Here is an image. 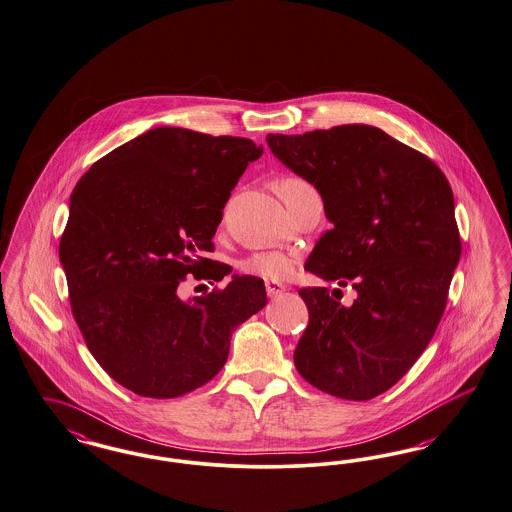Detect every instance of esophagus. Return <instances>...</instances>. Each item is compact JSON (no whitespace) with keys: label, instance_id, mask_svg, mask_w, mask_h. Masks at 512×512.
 I'll list each match as a JSON object with an SVG mask.
<instances>
[{"label":"esophagus","instance_id":"1","mask_svg":"<svg viewBox=\"0 0 512 512\" xmlns=\"http://www.w3.org/2000/svg\"><path fill=\"white\" fill-rule=\"evenodd\" d=\"M266 287V295L270 297V299H276L278 295H282V291H286V286H282V284H278V282H265Z\"/></svg>","mask_w":512,"mask_h":512}]
</instances>
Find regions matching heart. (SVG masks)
Here are the masks:
<instances>
[{
	"label": "heart",
	"mask_w": 512,
	"mask_h": 512,
	"mask_svg": "<svg viewBox=\"0 0 512 512\" xmlns=\"http://www.w3.org/2000/svg\"><path fill=\"white\" fill-rule=\"evenodd\" d=\"M274 188L284 202H289L295 196L310 190L312 186L299 177H282L274 183ZM293 265H295V257L291 253L274 249V251H261L251 255L242 263V270L251 276H259L266 280H284L293 270Z\"/></svg>",
	"instance_id": "heart-1"
}]
</instances>
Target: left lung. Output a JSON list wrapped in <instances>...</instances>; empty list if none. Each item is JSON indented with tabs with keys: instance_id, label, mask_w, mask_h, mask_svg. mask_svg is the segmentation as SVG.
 I'll list each match as a JSON object with an SVG mask.
<instances>
[{
	"instance_id": "obj_1",
	"label": "left lung",
	"mask_w": 512,
	"mask_h": 512,
	"mask_svg": "<svg viewBox=\"0 0 512 512\" xmlns=\"http://www.w3.org/2000/svg\"><path fill=\"white\" fill-rule=\"evenodd\" d=\"M266 143L320 192L333 225L305 268L358 293L343 307L328 287L299 289L308 326L295 368L337 398H375L417 362L444 314L461 257L450 183L427 156L362 123Z\"/></svg>"
}]
</instances>
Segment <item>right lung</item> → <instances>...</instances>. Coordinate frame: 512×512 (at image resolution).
Here are the masks:
<instances>
[{"label": "right lung", "mask_w": 512, "mask_h": 512, "mask_svg": "<svg viewBox=\"0 0 512 512\" xmlns=\"http://www.w3.org/2000/svg\"><path fill=\"white\" fill-rule=\"evenodd\" d=\"M263 146L156 127L118 146L70 196L59 257L72 314L101 368L125 389L177 398L213 379L234 329L266 305L265 284L238 276L183 301L186 274L221 282L213 236L232 188Z\"/></svg>", "instance_id": "right-lung-1"}]
</instances>
